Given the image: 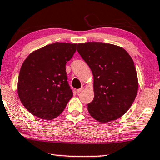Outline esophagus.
<instances>
[{"label":"esophagus","mask_w":160,"mask_h":160,"mask_svg":"<svg viewBox=\"0 0 160 160\" xmlns=\"http://www.w3.org/2000/svg\"><path fill=\"white\" fill-rule=\"evenodd\" d=\"M83 90H84V88H79V89H77L76 93H79V92H82Z\"/></svg>","instance_id":"esophagus-1"}]
</instances>
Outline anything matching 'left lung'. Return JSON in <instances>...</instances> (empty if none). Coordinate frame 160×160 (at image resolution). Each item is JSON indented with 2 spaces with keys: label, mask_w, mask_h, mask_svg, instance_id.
<instances>
[{
  "label": "left lung",
  "mask_w": 160,
  "mask_h": 160,
  "mask_svg": "<svg viewBox=\"0 0 160 160\" xmlns=\"http://www.w3.org/2000/svg\"><path fill=\"white\" fill-rule=\"evenodd\" d=\"M77 51L93 75V100L88 104L90 116L109 122L123 116L135 100L138 78L133 59L116 45L98 42L78 44Z\"/></svg>",
  "instance_id": "obj_1"
}]
</instances>
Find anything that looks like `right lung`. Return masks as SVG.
<instances>
[{
  "label": "right lung",
  "mask_w": 160,
  "mask_h": 160,
  "mask_svg": "<svg viewBox=\"0 0 160 160\" xmlns=\"http://www.w3.org/2000/svg\"><path fill=\"white\" fill-rule=\"evenodd\" d=\"M76 44L54 43L34 51L20 70L18 93L26 109L37 117L55 119L73 96L68 82L67 62Z\"/></svg>",
  "instance_id": "right-lung-1"
}]
</instances>
